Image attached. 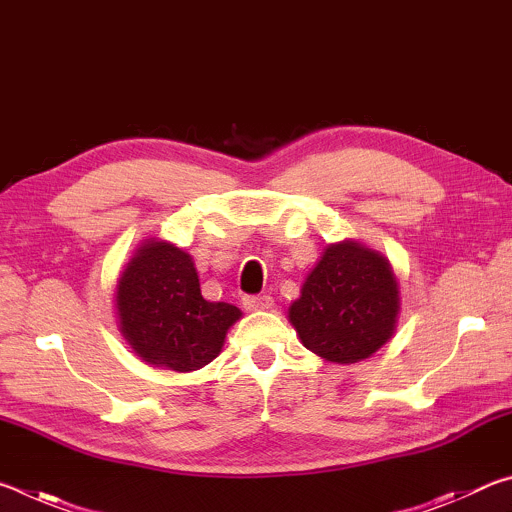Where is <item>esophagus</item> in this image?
Masks as SVG:
<instances>
[{
    "label": "esophagus",
    "instance_id": "1",
    "mask_svg": "<svg viewBox=\"0 0 512 512\" xmlns=\"http://www.w3.org/2000/svg\"><path fill=\"white\" fill-rule=\"evenodd\" d=\"M244 307L248 311H264L273 307V298L271 296H244Z\"/></svg>",
    "mask_w": 512,
    "mask_h": 512
}]
</instances>
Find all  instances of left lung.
<instances>
[{"label": "left lung", "instance_id": "1", "mask_svg": "<svg viewBox=\"0 0 512 512\" xmlns=\"http://www.w3.org/2000/svg\"><path fill=\"white\" fill-rule=\"evenodd\" d=\"M400 284L379 250L354 239L329 244L291 302L302 345L332 363L363 361L393 339Z\"/></svg>", "mask_w": 512, "mask_h": 512}]
</instances>
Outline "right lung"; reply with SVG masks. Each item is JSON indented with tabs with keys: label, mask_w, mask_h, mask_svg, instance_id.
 Returning <instances> with one entry per match:
<instances>
[{
	"label": "right lung",
	"mask_w": 512,
	"mask_h": 512,
	"mask_svg": "<svg viewBox=\"0 0 512 512\" xmlns=\"http://www.w3.org/2000/svg\"><path fill=\"white\" fill-rule=\"evenodd\" d=\"M117 327L153 368L192 372L219 357L241 309L203 298L194 259L164 239H142L115 284Z\"/></svg>",
	"instance_id": "right-lung-1"
}]
</instances>
